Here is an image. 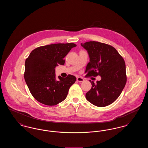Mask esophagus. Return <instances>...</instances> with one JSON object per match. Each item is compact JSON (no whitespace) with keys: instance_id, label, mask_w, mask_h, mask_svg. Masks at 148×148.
<instances>
[{"instance_id":"esophagus-1","label":"esophagus","mask_w":148,"mask_h":148,"mask_svg":"<svg viewBox=\"0 0 148 148\" xmlns=\"http://www.w3.org/2000/svg\"><path fill=\"white\" fill-rule=\"evenodd\" d=\"M77 80L78 82H83L84 81V79L82 77H77Z\"/></svg>"}]
</instances>
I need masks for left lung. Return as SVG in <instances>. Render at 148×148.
Returning <instances> with one entry per match:
<instances>
[{"instance_id":"obj_1","label":"left lung","mask_w":148,"mask_h":148,"mask_svg":"<svg viewBox=\"0 0 148 148\" xmlns=\"http://www.w3.org/2000/svg\"><path fill=\"white\" fill-rule=\"evenodd\" d=\"M81 45L90 58L85 71L86 76L101 77L96 83L89 80L92 88L86 93V99L99 107L109 106L119 97L126 84L124 60L113 47L105 43L92 41Z\"/></svg>"}]
</instances>
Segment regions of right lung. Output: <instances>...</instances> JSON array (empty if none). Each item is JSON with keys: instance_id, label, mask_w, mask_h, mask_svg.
<instances>
[{"instance_id": "1", "label": "right lung", "mask_w": 148, "mask_h": 148, "mask_svg": "<svg viewBox=\"0 0 148 148\" xmlns=\"http://www.w3.org/2000/svg\"><path fill=\"white\" fill-rule=\"evenodd\" d=\"M74 43H58L42 46L33 50L25 60L24 79L29 91L39 102L47 106H56L66 98L69 89L76 77L68 75L56 79V66L63 65L64 57Z\"/></svg>"}]
</instances>
